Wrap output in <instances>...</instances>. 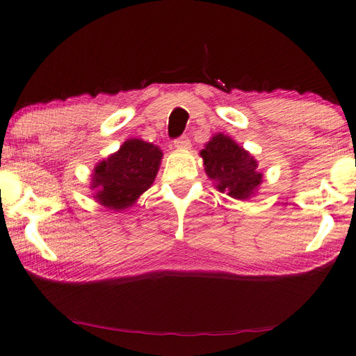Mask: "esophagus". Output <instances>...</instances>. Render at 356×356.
Instances as JSON below:
<instances>
[{"mask_svg":"<svg viewBox=\"0 0 356 356\" xmlns=\"http://www.w3.org/2000/svg\"><path fill=\"white\" fill-rule=\"evenodd\" d=\"M174 146H176L177 149L185 151V149H190V147H191V141H190L188 137H186V135H184V137L174 140Z\"/></svg>","mask_w":356,"mask_h":356,"instance_id":"obj_1","label":"esophagus"}]
</instances>
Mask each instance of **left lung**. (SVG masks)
<instances>
[{
  "label": "left lung",
  "mask_w": 356,
  "mask_h": 356,
  "mask_svg": "<svg viewBox=\"0 0 356 356\" xmlns=\"http://www.w3.org/2000/svg\"><path fill=\"white\" fill-rule=\"evenodd\" d=\"M204 160V170L215 188L227 196L248 200L257 195L263 182V172L258 161L236 141L218 132L207 141L199 152Z\"/></svg>",
  "instance_id": "8db88e82"
}]
</instances>
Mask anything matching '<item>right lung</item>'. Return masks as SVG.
I'll return each instance as SVG.
<instances>
[{
	"label": "right lung",
	"instance_id": "1",
	"mask_svg": "<svg viewBox=\"0 0 356 356\" xmlns=\"http://www.w3.org/2000/svg\"><path fill=\"white\" fill-rule=\"evenodd\" d=\"M163 152L159 146L140 138H129L120 149L101 160L92 174L93 197L102 207L122 211L156 180Z\"/></svg>",
	"mask_w": 356,
	"mask_h": 356
}]
</instances>
